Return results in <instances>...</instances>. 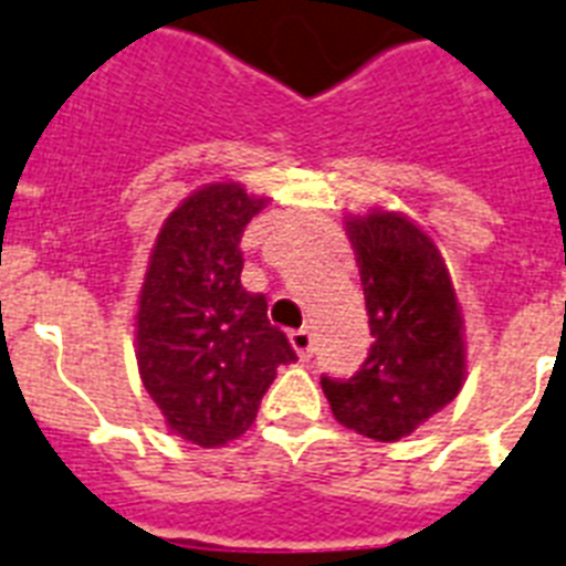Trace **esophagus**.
Returning <instances> with one entry per match:
<instances>
[{
	"label": "esophagus",
	"mask_w": 566,
	"mask_h": 566,
	"mask_svg": "<svg viewBox=\"0 0 566 566\" xmlns=\"http://www.w3.org/2000/svg\"><path fill=\"white\" fill-rule=\"evenodd\" d=\"M289 342H292V347H295V354L301 356V359H310V356H312V333H310V329H292V333H289Z\"/></svg>",
	"instance_id": "esophagus-1"
}]
</instances>
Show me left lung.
I'll list each match as a JSON object with an SVG mask.
<instances>
[{
  "label": "left lung",
  "instance_id": "left-lung-1",
  "mask_svg": "<svg viewBox=\"0 0 566 566\" xmlns=\"http://www.w3.org/2000/svg\"><path fill=\"white\" fill-rule=\"evenodd\" d=\"M374 345L350 379L321 377L342 427L400 441L462 391L464 318L436 239L391 210L347 216Z\"/></svg>",
  "mask_w": 566,
  "mask_h": 566
}]
</instances>
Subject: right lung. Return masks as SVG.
I'll list each match as a JSON object with an SVG mask.
<instances>
[{
  "instance_id": "1",
  "label": "right lung",
  "mask_w": 566,
  "mask_h": 566,
  "mask_svg": "<svg viewBox=\"0 0 566 566\" xmlns=\"http://www.w3.org/2000/svg\"><path fill=\"white\" fill-rule=\"evenodd\" d=\"M269 198L219 180L163 221L137 310L139 379L169 432L224 447L251 429L280 365L295 361L265 295L242 286V230Z\"/></svg>"
}]
</instances>
